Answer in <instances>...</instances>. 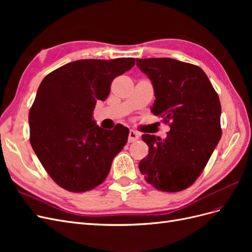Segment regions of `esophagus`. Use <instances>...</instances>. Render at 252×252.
Here are the masks:
<instances>
[{
	"label": "esophagus",
	"instance_id": "esophagus-1",
	"mask_svg": "<svg viewBox=\"0 0 252 252\" xmlns=\"http://www.w3.org/2000/svg\"><path fill=\"white\" fill-rule=\"evenodd\" d=\"M139 139H140V133H138L134 130L129 131V134H128V142L129 143H132V142L139 140Z\"/></svg>",
	"mask_w": 252,
	"mask_h": 252
}]
</instances>
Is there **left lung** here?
Wrapping results in <instances>:
<instances>
[{
  "label": "left lung",
  "instance_id": "left-lung-1",
  "mask_svg": "<svg viewBox=\"0 0 252 252\" xmlns=\"http://www.w3.org/2000/svg\"><path fill=\"white\" fill-rule=\"evenodd\" d=\"M155 90L151 112L171 121L162 140L143 134L149 154L139 164L145 180L158 190L177 192L200 177L220 139V103L199 66L170 58L136 59Z\"/></svg>",
  "mask_w": 252,
  "mask_h": 252
}]
</instances>
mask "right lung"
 Here are the masks:
<instances>
[{"label":"right lung","instance_id":"obj_1","mask_svg":"<svg viewBox=\"0 0 252 252\" xmlns=\"http://www.w3.org/2000/svg\"><path fill=\"white\" fill-rule=\"evenodd\" d=\"M134 61L78 60L40 84L28 116L30 144L50 178L68 191L100 185L127 143L128 128L106 130L93 114L96 101L107 98L113 79L131 69Z\"/></svg>","mask_w":252,"mask_h":252}]
</instances>
